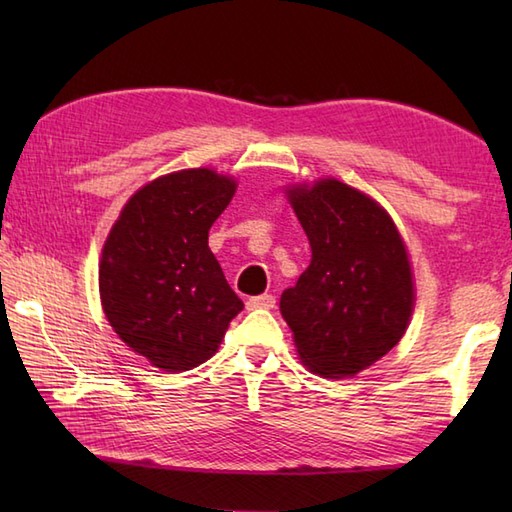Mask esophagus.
Returning <instances> with one entry per match:
<instances>
[{
  "label": "esophagus",
  "mask_w": 512,
  "mask_h": 512,
  "mask_svg": "<svg viewBox=\"0 0 512 512\" xmlns=\"http://www.w3.org/2000/svg\"><path fill=\"white\" fill-rule=\"evenodd\" d=\"M246 308L248 310H270V308H275V297L273 295H259V297H253V299H248L246 301Z\"/></svg>",
  "instance_id": "obj_1"
}]
</instances>
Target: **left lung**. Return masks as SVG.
<instances>
[{
  "mask_svg": "<svg viewBox=\"0 0 512 512\" xmlns=\"http://www.w3.org/2000/svg\"><path fill=\"white\" fill-rule=\"evenodd\" d=\"M288 198L312 262L281 295V317L314 374L354 376L407 330L413 284L405 244L372 198L339 180L292 187Z\"/></svg>",
  "mask_w": 512,
  "mask_h": 512,
  "instance_id": "1",
  "label": "left lung"
}]
</instances>
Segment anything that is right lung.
<instances>
[{
    "label": "right lung",
    "instance_id": "obj_1",
    "mask_svg": "<svg viewBox=\"0 0 512 512\" xmlns=\"http://www.w3.org/2000/svg\"><path fill=\"white\" fill-rule=\"evenodd\" d=\"M235 195L211 169L169 173L140 189L103 248L99 286L114 332L165 372L217 352L244 303L209 248V228Z\"/></svg>",
    "mask_w": 512,
    "mask_h": 512
}]
</instances>
